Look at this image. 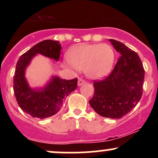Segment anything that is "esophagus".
I'll return each instance as SVG.
<instances>
[{
    "label": "esophagus",
    "instance_id": "1",
    "mask_svg": "<svg viewBox=\"0 0 158 158\" xmlns=\"http://www.w3.org/2000/svg\"><path fill=\"white\" fill-rule=\"evenodd\" d=\"M85 81L82 79V78H79V80H78V85H79V86H80V85H81L82 84H84Z\"/></svg>",
    "mask_w": 158,
    "mask_h": 158
}]
</instances>
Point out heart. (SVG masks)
Wrapping results in <instances>:
<instances>
[{
	"mask_svg": "<svg viewBox=\"0 0 158 158\" xmlns=\"http://www.w3.org/2000/svg\"><path fill=\"white\" fill-rule=\"evenodd\" d=\"M68 60L75 68L84 70L88 77L99 78L111 69L114 52L108 44H82L70 51Z\"/></svg>",
	"mask_w": 158,
	"mask_h": 158,
	"instance_id": "obj_1",
	"label": "heart"
}]
</instances>
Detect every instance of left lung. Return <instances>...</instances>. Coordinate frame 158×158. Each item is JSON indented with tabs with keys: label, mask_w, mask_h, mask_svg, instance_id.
I'll use <instances>...</instances> for the list:
<instances>
[{
	"label": "left lung",
	"mask_w": 158,
	"mask_h": 158,
	"mask_svg": "<svg viewBox=\"0 0 158 158\" xmlns=\"http://www.w3.org/2000/svg\"><path fill=\"white\" fill-rule=\"evenodd\" d=\"M110 41L121 56L108 77L94 81V94L89 103L102 117L119 119L141 99L145 70L137 52L120 41Z\"/></svg>",
	"instance_id": "1"
}]
</instances>
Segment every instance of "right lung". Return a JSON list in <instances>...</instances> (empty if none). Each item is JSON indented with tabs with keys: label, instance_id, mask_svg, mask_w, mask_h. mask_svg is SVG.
I'll return each mask as SVG.
<instances>
[{
	"label": "right lung",
	"instance_id": "add662e5",
	"mask_svg": "<svg viewBox=\"0 0 158 158\" xmlns=\"http://www.w3.org/2000/svg\"><path fill=\"white\" fill-rule=\"evenodd\" d=\"M61 48L59 41L44 40L20 56L16 64L14 94L20 108L32 117L44 119L58 113L66 97L77 88V78L67 80L53 77L46 87L39 90L31 89L25 79V68L34 56L40 53L58 61Z\"/></svg>",
	"mask_w": 158,
	"mask_h": 158
}]
</instances>
